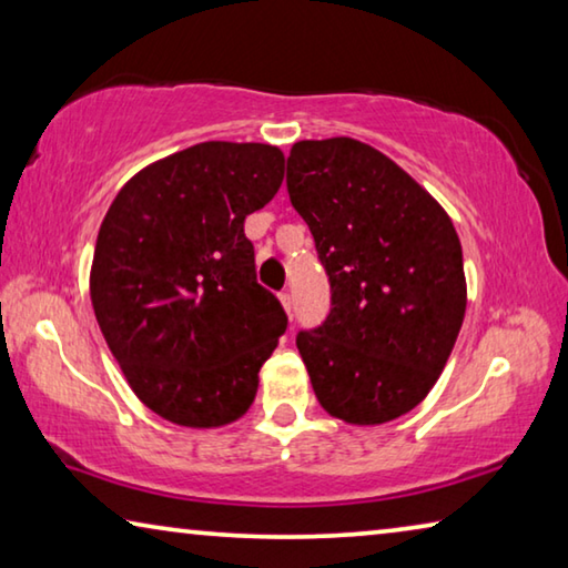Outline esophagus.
<instances>
[{"mask_svg":"<svg viewBox=\"0 0 568 568\" xmlns=\"http://www.w3.org/2000/svg\"><path fill=\"white\" fill-rule=\"evenodd\" d=\"M281 303H283V307H285V313L287 315H293V297H291V293H281Z\"/></svg>","mask_w":568,"mask_h":568,"instance_id":"obj_1","label":"esophagus"}]
</instances>
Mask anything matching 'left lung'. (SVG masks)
I'll return each instance as SVG.
<instances>
[{
    "mask_svg": "<svg viewBox=\"0 0 568 568\" xmlns=\"http://www.w3.org/2000/svg\"><path fill=\"white\" fill-rule=\"evenodd\" d=\"M287 195L318 250L331 313L297 333L315 398L376 426L428 396L466 313L464 253L434 197L351 138L295 142Z\"/></svg>",
    "mask_w": 568,
    "mask_h": 568,
    "instance_id": "8db88e82",
    "label": "left lung"
}]
</instances>
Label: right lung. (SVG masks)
<instances>
[{"mask_svg": "<svg viewBox=\"0 0 568 568\" xmlns=\"http://www.w3.org/2000/svg\"><path fill=\"white\" fill-rule=\"evenodd\" d=\"M283 168L273 145L200 142L138 172L102 220L90 277L100 331L138 398L178 426L243 416L287 328L245 237Z\"/></svg>", "mask_w": 568, "mask_h": 568, "instance_id": "right-lung-1", "label": "right lung"}]
</instances>
